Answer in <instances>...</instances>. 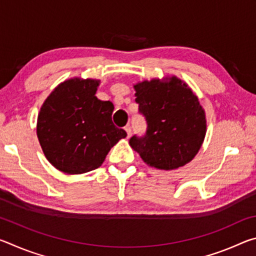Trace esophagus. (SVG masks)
Listing matches in <instances>:
<instances>
[{"label": "esophagus", "instance_id": "34e87169", "mask_svg": "<svg viewBox=\"0 0 256 256\" xmlns=\"http://www.w3.org/2000/svg\"><path fill=\"white\" fill-rule=\"evenodd\" d=\"M125 131H126V134H128V138L131 136V133H132V128L130 125H128V126H125Z\"/></svg>", "mask_w": 256, "mask_h": 256}]
</instances>
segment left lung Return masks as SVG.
I'll use <instances>...</instances> for the list:
<instances>
[{
  "mask_svg": "<svg viewBox=\"0 0 256 256\" xmlns=\"http://www.w3.org/2000/svg\"><path fill=\"white\" fill-rule=\"evenodd\" d=\"M138 110L146 118L144 136L130 146L150 167L172 170L192 162L206 133V112L188 84L175 76L133 86Z\"/></svg>",
  "mask_w": 256,
  "mask_h": 256,
  "instance_id": "left-lung-1",
  "label": "left lung"
}]
</instances>
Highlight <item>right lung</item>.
I'll return each mask as SVG.
<instances>
[{
  "label": "right lung",
  "mask_w": 256,
  "mask_h": 256,
  "mask_svg": "<svg viewBox=\"0 0 256 256\" xmlns=\"http://www.w3.org/2000/svg\"><path fill=\"white\" fill-rule=\"evenodd\" d=\"M100 80L71 78L45 99L37 118V136L46 159L70 175L100 167L126 132L112 120L114 105L94 96Z\"/></svg>",
  "instance_id": "right-lung-1"
}]
</instances>
